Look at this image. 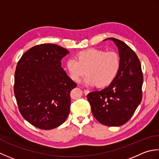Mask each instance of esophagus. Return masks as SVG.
<instances>
[{
	"label": "esophagus",
	"instance_id": "esophagus-1",
	"mask_svg": "<svg viewBox=\"0 0 159 159\" xmlns=\"http://www.w3.org/2000/svg\"><path fill=\"white\" fill-rule=\"evenodd\" d=\"M89 90H87V89H84V94H85V95H87V94H89Z\"/></svg>",
	"mask_w": 159,
	"mask_h": 159
}]
</instances>
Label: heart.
I'll return each mask as SVG.
<instances>
[{
  "instance_id": "b5f03b06",
  "label": "heart",
  "mask_w": 159,
  "mask_h": 159,
  "mask_svg": "<svg viewBox=\"0 0 159 159\" xmlns=\"http://www.w3.org/2000/svg\"><path fill=\"white\" fill-rule=\"evenodd\" d=\"M121 65L120 57L115 51H106L90 48L77 53L75 59L66 61V69L70 78L79 82L87 75L84 83L102 88L111 84L117 74Z\"/></svg>"
}]
</instances>
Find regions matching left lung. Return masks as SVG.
<instances>
[{
  "label": "left lung",
  "mask_w": 159,
  "mask_h": 159,
  "mask_svg": "<svg viewBox=\"0 0 159 159\" xmlns=\"http://www.w3.org/2000/svg\"><path fill=\"white\" fill-rule=\"evenodd\" d=\"M106 40H112L117 47L120 68L108 87L89 93L87 99L93 115L99 123L120 126L129 120L140 104L143 76L140 60L130 47L114 38Z\"/></svg>",
  "instance_id": "1"
}]
</instances>
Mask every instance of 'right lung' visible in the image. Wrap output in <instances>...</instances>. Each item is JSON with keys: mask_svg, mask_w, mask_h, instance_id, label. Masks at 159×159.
Listing matches in <instances>:
<instances>
[{"mask_svg": "<svg viewBox=\"0 0 159 159\" xmlns=\"http://www.w3.org/2000/svg\"><path fill=\"white\" fill-rule=\"evenodd\" d=\"M68 53L57 44H39L22 55L16 66L14 90L19 111L38 128H56L69 114L70 93L77 84L61 67Z\"/></svg>", "mask_w": 159, "mask_h": 159, "instance_id": "obj_1", "label": "right lung"}]
</instances>
